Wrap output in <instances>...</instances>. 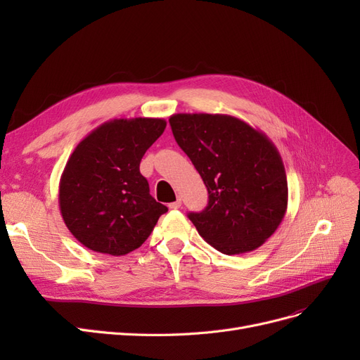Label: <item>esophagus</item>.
<instances>
[{
    "label": "esophagus",
    "mask_w": 360,
    "mask_h": 360,
    "mask_svg": "<svg viewBox=\"0 0 360 360\" xmlns=\"http://www.w3.org/2000/svg\"><path fill=\"white\" fill-rule=\"evenodd\" d=\"M180 205H181V200H180V198H177L176 201L169 204V209H172V210H177V209H180Z\"/></svg>",
    "instance_id": "esophagus-1"
}]
</instances>
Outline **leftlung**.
Returning a JSON list of instances; mask_svg holds the SVG:
<instances>
[{
    "instance_id": "8db88e82",
    "label": "left lung",
    "mask_w": 360,
    "mask_h": 360,
    "mask_svg": "<svg viewBox=\"0 0 360 360\" xmlns=\"http://www.w3.org/2000/svg\"><path fill=\"white\" fill-rule=\"evenodd\" d=\"M169 124L209 192L205 209L188 214L200 236L226 255L259 248L278 230L288 204L275 144L233 115L174 114Z\"/></svg>"
}]
</instances>
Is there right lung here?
<instances>
[{"label": "right lung", "instance_id": "1", "mask_svg": "<svg viewBox=\"0 0 360 360\" xmlns=\"http://www.w3.org/2000/svg\"><path fill=\"white\" fill-rule=\"evenodd\" d=\"M165 127L163 118H117L76 146L61 174L58 204L64 224L85 248L126 255L168 212L139 172L141 159Z\"/></svg>", "mask_w": 360, "mask_h": 360}]
</instances>
